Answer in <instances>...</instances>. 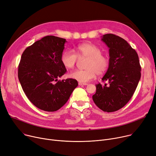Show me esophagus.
<instances>
[{"label": "esophagus", "mask_w": 156, "mask_h": 156, "mask_svg": "<svg viewBox=\"0 0 156 156\" xmlns=\"http://www.w3.org/2000/svg\"><path fill=\"white\" fill-rule=\"evenodd\" d=\"M78 85H80V86H82V85H87L88 84L87 83H81V82H79L78 83Z\"/></svg>", "instance_id": "1"}]
</instances>
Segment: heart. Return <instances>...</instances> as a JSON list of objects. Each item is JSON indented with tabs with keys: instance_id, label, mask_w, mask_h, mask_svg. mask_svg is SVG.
<instances>
[{
	"instance_id": "1",
	"label": "heart",
	"mask_w": 156,
	"mask_h": 156,
	"mask_svg": "<svg viewBox=\"0 0 156 156\" xmlns=\"http://www.w3.org/2000/svg\"><path fill=\"white\" fill-rule=\"evenodd\" d=\"M79 59H88L85 64L86 69L75 70L70 73V77L81 83H87L94 79L97 74L102 75L108 71L110 61L108 56L102 54L101 49L97 45L84 43L78 45L75 54L64 51L61 56V61L64 67L72 69L75 67Z\"/></svg>"
}]
</instances>
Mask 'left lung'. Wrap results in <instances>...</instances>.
I'll use <instances>...</instances> for the list:
<instances>
[{"mask_svg":"<svg viewBox=\"0 0 156 156\" xmlns=\"http://www.w3.org/2000/svg\"><path fill=\"white\" fill-rule=\"evenodd\" d=\"M102 40L109 48V69L97 84L92 96L94 103L104 112H114L122 108L133 96L141 77L138 55L126 41L114 34L102 36Z\"/></svg>","mask_w":156,"mask_h":156,"instance_id":"8db88e82","label":"left lung"}]
</instances>
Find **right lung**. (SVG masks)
I'll list each match as a JSON object with an SVG mask.
<instances>
[{
    "mask_svg": "<svg viewBox=\"0 0 156 156\" xmlns=\"http://www.w3.org/2000/svg\"><path fill=\"white\" fill-rule=\"evenodd\" d=\"M66 40L46 36L28 47L18 66V78L30 101L47 112L59 109L77 86L73 78L58 80L66 72L61 56Z\"/></svg>",
    "mask_w": 156,
    "mask_h": 156,
    "instance_id": "right-lung-1",
    "label": "right lung"
}]
</instances>
